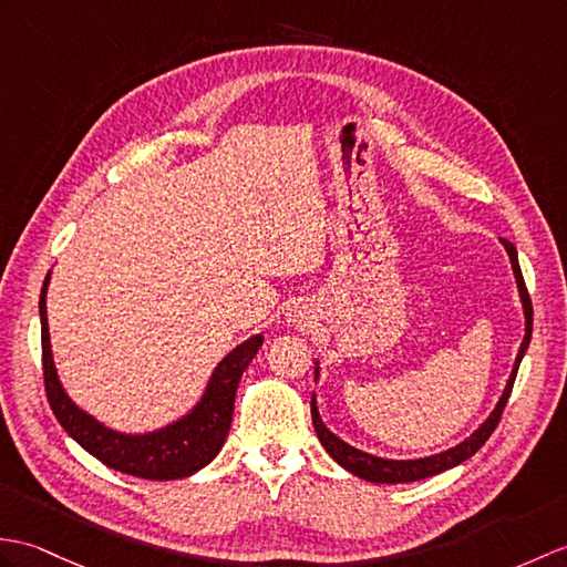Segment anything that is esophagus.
I'll return each mask as SVG.
<instances>
[{"label":"esophagus","mask_w":567,"mask_h":567,"mask_svg":"<svg viewBox=\"0 0 567 567\" xmlns=\"http://www.w3.org/2000/svg\"><path fill=\"white\" fill-rule=\"evenodd\" d=\"M295 321L307 326V323H309V319H307V311H301V309H299V311H295Z\"/></svg>","instance_id":"obj_1"}]
</instances>
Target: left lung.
Here are the masks:
<instances>
[{"label":"left lung","instance_id":"1","mask_svg":"<svg viewBox=\"0 0 567 567\" xmlns=\"http://www.w3.org/2000/svg\"><path fill=\"white\" fill-rule=\"evenodd\" d=\"M505 248L509 254L512 260V270H515V278H517V287H519V297H522V305H524V316H526V333L522 340V348L517 352V360H515V370L509 374L507 386L503 391V399L497 401L495 411L491 413V417L485 420V423L471 434L468 440H464L462 444H456L454 450H446L442 454H434V456H425V458H413V462H391V458H379L372 456L367 452L354 450V446L346 444L340 437L328 430L321 417L319 411H316V401L311 399V420H313V427L316 434H319V440L323 444V450L333 456V462H338L343 468H348L354 476H360L364 481H372V483H411V481H423L430 476H437V473L446 471V468H454L462 462H466L468 456L476 454L481 446L488 442V437L493 434V430L497 427L499 417H503V411L507 405V399L512 393V386H515V379H517V370H519V362L524 358L526 348H529V340H532V321H534V311H532V297L526 292V285L522 278V268H519V260H517V248L512 246L509 241H505Z\"/></svg>","mask_w":567,"mask_h":567}]
</instances>
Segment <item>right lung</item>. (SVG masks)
Wrapping results in <instances>:
<instances>
[{"label":"right lung","instance_id":"obj_1","mask_svg":"<svg viewBox=\"0 0 567 567\" xmlns=\"http://www.w3.org/2000/svg\"><path fill=\"white\" fill-rule=\"evenodd\" d=\"M48 282L50 272L41 289V301H38V307H41L43 381L52 413L60 420V425L68 430L70 437L82 444L89 454H94L101 464L147 481L186 478L213 462L224 440H227L234 415L236 386H239L241 374L262 346V336L248 338L246 343L234 348L219 362L213 379H209L203 401L178 423L150 434H121L103 427L99 420L79 411L60 384L50 352L45 313Z\"/></svg>","mask_w":567,"mask_h":567}]
</instances>
